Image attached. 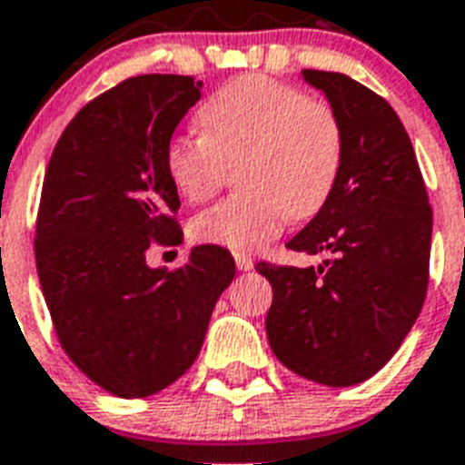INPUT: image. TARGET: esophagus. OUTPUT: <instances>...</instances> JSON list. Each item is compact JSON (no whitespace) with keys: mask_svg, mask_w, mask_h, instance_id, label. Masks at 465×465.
Returning a JSON list of instances; mask_svg holds the SVG:
<instances>
[{"mask_svg":"<svg viewBox=\"0 0 465 465\" xmlns=\"http://www.w3.org/2000/svg\"><path fill=\"white\" fill-rule=\"evenodd\" d=\"M233 260H236V267H239V270H243V272L252 270V265H255L251 255H245V252H236V255H233Z\"/></svg>","mask_w":465,"mask_h":465,"instance_id":"obj_1","label":"esophagus"}]
</instances>
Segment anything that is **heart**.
<instances>
[{"label": "heart", "instance_id": "1", "mask_svg": "<svg viewBox=\"0 0 465 465\" xmlns=\"http://www.w3.org/2000/svg\"><path fill=\"white\" fill-rule=\"evenodd\" d=\"M200 135H173L164 173L186 203H203L241 160L236 198L217 203L191 224L193 239L229 251H258L289 217L311 220L327 205L341 169L337 114L289 83L239 75L200 104Z\"/></svg>", "mask_w": 465, "mask_h": 465}]
</instances>
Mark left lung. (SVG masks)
<instances>
[{
    "label": "left lung",
    "instance_id": "8db88e82",
    "mask_svg": "<svg viewBox=\"0 0 465 465\" xmlns=\"http://www.w3.org/2000/svg\"><path fill=\"white\" fill-rule=\"evenodd\" d=\"M341 126L343 154L327 205L289 241L318 267H274L267 339L296 375L353 387L394 356L428 292L432 210L411 138L390 102L334 71H301Z\"/></svg>",
    "mask_w": 465,
    "mask_h": 465
}]
</instances>
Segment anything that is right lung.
<instances>
[{
	"label": "right lung",
	"instance_id": "add662e5",
	"mask_svg": "<svg viewBox=\"0 0 465 465\" xmlns=\"http://www.w3.org/2000/svg\"><path fill=\"white\" fill-rule=\"evenodd\" d=\"M203 83L135 75L71 119L49 157L37 213V277L56 337L85 375L124 399L153 396L198 358L236 265L195 245L176 272L150 267L153 241L183 236L164 147Z\"/></svg>",
	"mask_w": 465,
	"mask_h": 465
}]
</instances>
